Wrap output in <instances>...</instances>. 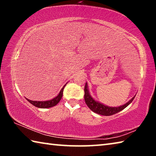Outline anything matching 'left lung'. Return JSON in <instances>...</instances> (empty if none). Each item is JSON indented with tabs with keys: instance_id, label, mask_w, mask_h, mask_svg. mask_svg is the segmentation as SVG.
<instances>
[{
	"instance_id": "left-lung-1",
	"label": "left lung",
	"mask_w": 156,
	"mask_h": 156,
	"mask_svg": "<svg viewBox=\"0 0 156 156\" xmlns=\"http://www.w3.org/2000/svg\"><path fill=\"white\" fill-rule=\"evenodd\" d=\"M84 100H85V103L87 105L88 107L90 109L91 111H93L94 112L98 113V114L102 115H112L115 114V113H117L120 111L123 110L125 108H126L128 105L131 103V102L133 101V99L135 98V96H133L132 98L129 100V101L126 103L125 105H122V106L118 107H107L105 106V105L100 104V102L96 101V100L92 98L90 94L89 93V90L87 88V84H85V86H84Z\"/></svg>"
}]
</instances>
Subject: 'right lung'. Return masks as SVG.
Here are the masks:
<instances>
[{
  "mask_svg": "<svg viewBox=\"0 0 156 156\" xmlns=\"http://www.w3.org/2000/svg\"><path fill=\"white\" fill-rule=\"evenodd\" d=\"M65 85H64V87H63L61 90H60L59 94L58 95L56 98H53L52 100H47V101H33V100H31L29 99H27V100L31 105H33L34 106H35L36 107L43 108V109L52 107L55 106V105H56L60 102V100H61L62 97V94H63V89H64Z\"/></svg>",
  "mask_w": 156,
  "mask_h": 156,
  "instance_id": "add662e5",
  "label": "right lung"
}]
</instances>
